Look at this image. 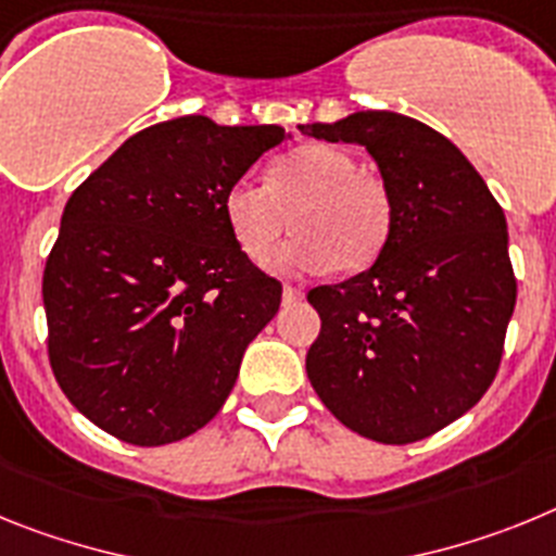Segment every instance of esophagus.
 Here are the masks:
<instances>
[{
	"label": "esophagus",
	"instance_id": "obj_1",
	"mask_svg": "<svg viewBox=\"0 0 556 556\" xmlns=\"http://www.w3.org/2000/svg\"><path fill=\"white\" fill-rule=\"evenodd\" d=\"M305 291L299 288V285H285L282 288V302L285 305H293V302H302Z\"/></svg>",
	"mask_w": 556,
	"mask_h": 556
}]
</instances>
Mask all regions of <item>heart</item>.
<instances>
[{"label": "heart", "instance_id": "1", "mask_svg": "<svg viewBox=\"0 0 556 556\" xmlns=\"http://www.w3.org/2000/svg\"><path fill=\"white\" fill-rule=\"evenodd\" d=\"M224 220L254 263L291 229L299 231L271 265L282 274L364 271L383 254L394 229V201L386 181L358 170L341 148L311 142L282 153L265 170V185L238 178L224 192Z\"/></svg>", "mask_w": 556, "mask_h": 556}]
</instances>
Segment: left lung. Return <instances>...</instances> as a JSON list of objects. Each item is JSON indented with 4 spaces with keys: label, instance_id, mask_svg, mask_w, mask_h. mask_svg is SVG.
I'll return each instance as SVG.
<instances>
[{
    "label": "left lung",
    "instance_id": "8db88e82",
    "mask_svg": "<svg viewBox=\"0 0 556 556\" xmlns=\"http://www.w3.org/2000/svg\"><path fill=\"white\" fill-rule=\"evenodd\" d=\"M299 128L364 144L394 201L378 263L307 293L321 318L307 378L350 431L419 442L470 412L498 375L518 296L504 210L465 153L419 119L358 111Z\"/></svg>",
    "mask_w": 556,
    "mask_h": 556
}]
</instances>
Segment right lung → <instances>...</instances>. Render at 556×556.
Segmentation results:
<instances>
[{"label":"right lung","mask_w":556,"mask_h":556,"mask_svg":"<svg viewBox=\"0 0 556 556\" xmlns=\"http://www.w3.org/2000/svg\"><path fill=\"white\" fill-rule=\"evenodd\" d=\"M279 125L156 123L125 139L66 201L47 257V352L77 412L128 445L204 428L282 285L245 257L224 192Z\"/></svg>","instance_id":"right-lung-1"}]
</instances>
